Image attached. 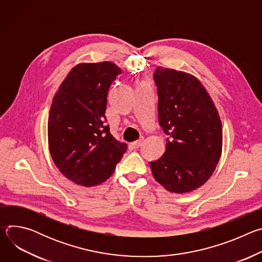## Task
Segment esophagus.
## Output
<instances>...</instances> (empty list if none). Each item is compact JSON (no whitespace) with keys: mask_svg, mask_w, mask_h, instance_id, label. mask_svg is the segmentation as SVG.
Masks as SVG:
<instances>
[{"mask_svg":"<svg viewBox=\"0 0 262 262\" xmlns=\"http://www.w3.org/2000/svg\"><path fill=\"white\" fill-rule=\"evenodd\" d=\"M143 140H144V138L142 137V138H140L138 141H135V142H132V143H129V148L130 149H137V148H139L140 146H141V144L143 143Z\"/></svg>","mask_w":262,"mask_h":262,"instance_id":"obj_1","label":"esophagus"}]
</instances>
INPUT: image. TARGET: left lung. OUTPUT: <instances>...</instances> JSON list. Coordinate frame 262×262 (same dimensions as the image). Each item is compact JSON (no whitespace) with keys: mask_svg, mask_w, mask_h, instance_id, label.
Instances as JSON below:
<instances>
[{"mask_svg":"<svg viewBox=\"0 0 262 262\" xmlns=\"http://www.w3.org/2000/svg\"><path fill=\"white\" fill-rule=\"evenodd\" d=\"M159 122L168 136L166 151L150 167L156 180L177 194L192 192L212 175L222 154L217 110L201 82L190 73L158 67Z\"/></svg>","mask_w":262,"mask_h":262,"instance_id":"left-lung-1","label":"left lung"}]
</instances>
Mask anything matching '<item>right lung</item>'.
Here are the masks:
<instances>
[{"label":"right lung","instance_id":"add662e5","mask_svg":"<svg viewBox=\"0 0 262 262\" xmlns=\"http://www.w3.org/2000/svg\"><path fill=\"white\" fill-rule=\"evenodd\" d=\"M122 70L114 63H80L56 92L51 105L50 154L59 171L76 184L105 181L126 151L110 133L105 108L110 86Z\"/></svg>","mask_w":262,"mask_h":262}]
</instances>
